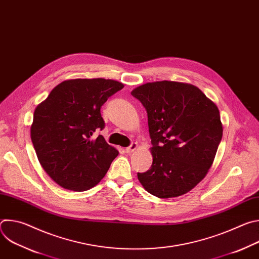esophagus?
<instances>
[{
	"instance_id": "obj_1",
	"label": "esophagus",
	"mask_w": 259,
	"mask_h": 259,
	"mask_svg": "<svg viewBox=\"0 0 259 259\" xmlns=\"http://www.w3.org/2000/svg\"><path fill=\"white\" fill-rule=\"evenodd\" d=\"M136 149H137V143H136V142H131V144H130L128 147H126V153L131 154V153L134 152Z\"/></svg>"
}]
</instances>
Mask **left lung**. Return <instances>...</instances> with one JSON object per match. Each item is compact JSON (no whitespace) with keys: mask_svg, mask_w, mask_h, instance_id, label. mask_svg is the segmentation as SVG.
Returning <instances> with one entry per match:
<instances>
[{"mask_svg":"<svg viewBox=\"0 0 259 259\" xmlns=\"http://www.w3.org/2000/svg\"><path fill=\"white\" fill-rule=\"evenodd\" d=\"M131 95L147 113L153 164L137 173L150 194L174 198L190 192L210 169L223 138L217 106L197 87L171 81L147 83Z\"/></svg>","mask_w":259,"mask_h":259,"instance_id":"8db88e82","label":"left lung"}]
</instances>
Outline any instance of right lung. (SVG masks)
Here are the masks:
<instances>
[{
    "instance_id": "1",
    "label": "right lung",
    "mask_w": 259,
    "mask_h": 259,
    "mask_svg": "<svg viewBox=\"0 0 259 259\" xmlns=\"http://www.w3.org/2000/svg\"><path fill=\"white\" fill-rule=\"evenodd\" d=\"M123 87L105 79L64 81L34 109L30 136L36 157L63 189L95 187L118 156L102 135L92 136L105 126L101 106Z\"/></svg>"
}]
</instances>
